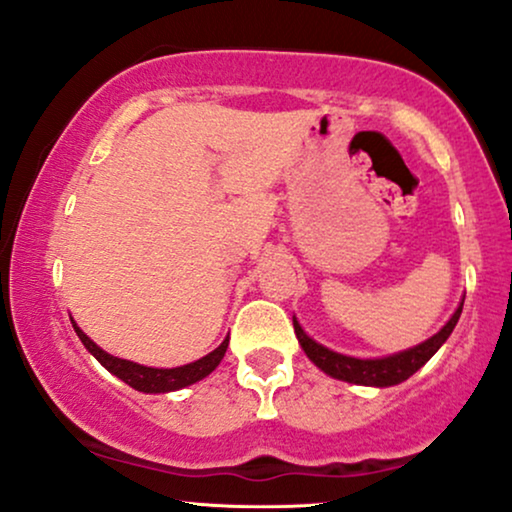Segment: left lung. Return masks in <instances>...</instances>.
<instances>
[{"label":"left lung","mask_w":512,"mask_h":512,"mask_svg":"<svg viewBox=\"0 0 512 512\" xmlns=\"http://www.w3.org/2000/svg\"><path fill=\"white\" fill-rule=\"evenodd\" d=\"M461 311H463V299L459 302V306H456L452 318H449L447 323L440 327V332H435L433 337H428L426 342L412 346V349L393 353V356H386V358L344 356V353L327 349V346L318 344L316 339H311L309 335H306L295 316H292V325H295V335L299 339V346H302L306 358H309L311 363L318 367V370L330 374L332 379L349 381V384L386 388V386L403 384L405 379H410L414 372L421 370V367H424L428 360L435 356V351H438L440 346L447 342L456 323H459Z\"/></svg>","instance_id":"left-lung-1"}]
</instances>
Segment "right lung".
I'll return each instance as SVG.
<instances>
[{"label":"right lung","mask_w":512,"mask_h":512,"mask_svg":"<svg viewBox=\"0 0 512 512\" xmlns=\"http://www.w3.org/2000/svg\"><path fill=\"white\" fill-rule=\"evenodd\" d=\"M72 327L74 332H77V337L81 339V344L86 346L88 353H91V356L98 360L107 372H112L114 377H119L121 381H126L128 386L135 388V391H142V393H170V391H180V388L196 384V381L208 377V374L220 365V360L224 358V353H227V346H229V337H227L215 351H210L208 356L194 360V363L189 365L147 367V365L133 363V360L109 356V353L102 351L100 346L95 344L77 323H74V320H72Z\"/></svg>","instance_id":"obj_1"}]
</instances>
